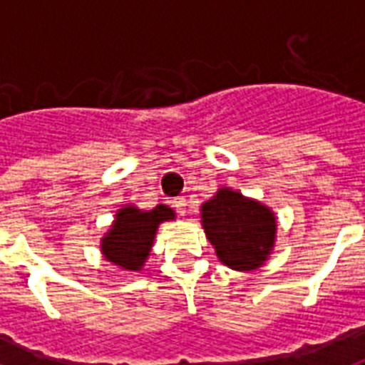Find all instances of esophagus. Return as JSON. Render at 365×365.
<instances>
[{"mask_svg":"<svg viewBox=\"0 0 365 365\" xmlns=\"http://www.w3.org/2000/svg\"><path fill=\"white\" fill-rule=\"evenodd\" d=\"M172 206H174V208L178 210V214H182V216L185 214V212H187V200L183 199V197L172 200Z\"/></svg>","mask_w":365,"mask_h":365,"instance_id":"obj_1","label":"esophagus"}]
</instances>
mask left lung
Returning <instances> with one entry per match:
<instances>
[{
  "label": "left lung",
  "instance_id": "8db88e82",
  "mask_svg": "<svg viewBox=\"0 0 365 365\" xmlns=\"http://www.w3.org/2000/svg\"><path fill=\"white\" fill-rule=\"evenodd\" d=\"M200 225L217 259L233 271H255L265 265L277 242V216L267 205L220 187L200 206Z\"/></svg>",
  "mask_w": 365,
  "mask_h": 365
}]
</instances>
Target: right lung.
<instances>
[{"label":"right lung","instance_id":"right-lung-1","mask_svg":"<svg viewBox=\"0 0 365 365\" xmlns=\"http://www.w3.org/2000/svg\"><path fill=\"white\" fill-rule=\"evenodd\" d=\"M176 220L170 206L157 205L153 210H140L136 205H123L115 212V220L100 239V252L111 265L123 271L138 272L145 265L155 235L163 222Z\"/></svg>","mask_w":365,"mask_h":365}]
</instances>
